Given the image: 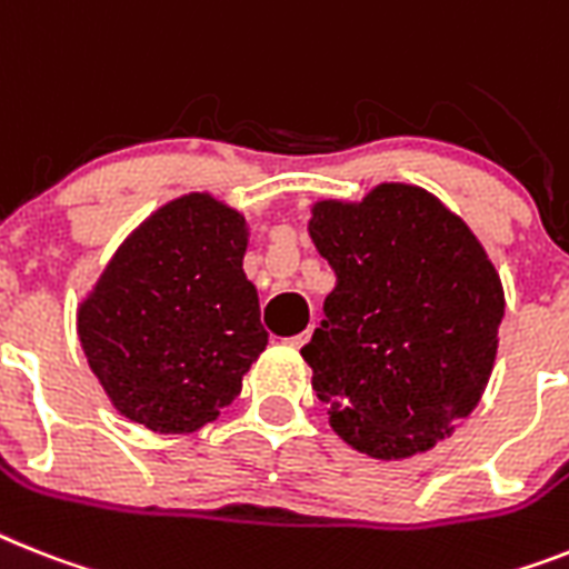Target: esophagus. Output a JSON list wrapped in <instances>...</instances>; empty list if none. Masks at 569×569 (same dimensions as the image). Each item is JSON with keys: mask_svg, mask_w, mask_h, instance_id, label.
<instances>
[{"mask_svg": "<svg viewBox=\"0 0 569 569\" xmlns=\"http://www.w3.org/2000/svg\"><path fill=\"white\" fill-rule=\"evenodd\" d=\"M313 335V326L308 328V331H302V335H296V337H288V346H293V349H302L305 342H308V337Z\"/></svg>", "mask_w": 569, "mask_h": 569, "instance_id": "1", "label": "esophagus"}]
</instances>
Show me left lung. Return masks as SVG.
Listing matches in <instances>:
<instances>
[{"instance_id":"obj_1","label":"left lung","mask_w":569,"mask_h":569,"mask_svg":"<svg viewBox=\"0 0 569 569\" xmlns=\"http://www.w3.org/2000/svg\"><path fill=\"white\" fill-rule=\"evenodd\" d=\"M308 229L337 276L302 349L328 421L375 459L430 450L480 403L495 366V264L453 211L403 182L322 200Z\"/></svg>"}]
</instances>
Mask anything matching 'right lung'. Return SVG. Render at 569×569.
<instances>
[{
  "label": "right lung",
  "instance_id": "add662e5",
  "mask_svg": "<svg viewBox=\"0 0 569 569\" xmlns=\"http://www.w3.org/2000/svg\"><path fill=\"white\" fill-rule=\"evenodd\" d=\"M243 252L241 214L209 194H186L112 256L81 305L78 337L124 419L194 433L238 398L267 346Z\"/></svg>",
  "mask_w": 569,
  "mask_h": 569
}]
</instances>
